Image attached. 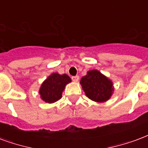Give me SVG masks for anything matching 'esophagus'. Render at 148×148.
Segmentation results:
<instances>
[{
    "mask_svg": "<svg viewBox=\"0 0 148 148\" xmlns=\"http://www.w3.org/2000/svg\"><path fill=\"white\" fill-rule=\"evenodd\" d=\"M71 79H72V81H73V82H78L79 76H77V75H76V76H72Z\"/></svg>",
    "mask_w": 148,
    "mask_h": 148,
    "instance_id": "obj_1",
    "label": "esophagus"
}]
</instances>
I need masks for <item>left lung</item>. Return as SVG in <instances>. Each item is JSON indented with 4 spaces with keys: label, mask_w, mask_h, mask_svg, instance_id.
I'll list each match as a JSON object with an SVG mask.
<instances>
[{
    "label": "left lung",
    "mask_w": 148,
    "mask_h": 148,
    "mask_svg": "<svg viewBox=\"0 0 148 148\" xmlns=\"http://www.w3.org/2000/svg\"><path fill=\"white\" fill-rule=\"evenodd\" d=\"M87 97L95 101H106L111 97L112 83L96 70L89 71L80 82Z\"/></svg>",
    "instance_id": "left-lung-1"
}]
</instances>
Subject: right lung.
<instances>
[{
    "label": "right lung",
    "mask_w": 148,
    "mask_h": 148,
    "mask_svg": "<svg viewBox=\"0 0 148 148\" xmlns=\"http://www.w3.org/2000/svg\"><path fill=\"white\" fill-rule=\"evenodd\" d=\"M71 82V79L66 74L53 73L42 83L39 94L42 99L48 103H53L61 99L62 92L65 85Z\"/></svg>",
    "instance_id": "right-lung-1"
}]
</instances>
